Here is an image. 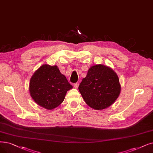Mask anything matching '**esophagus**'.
<instances>
[{
	"label": "esophagus",
	"mask_w": 153,
	"mask_h": 153,
	"mask_svg": "<svg viewBox=\"0 0 153 153\" xmlns=\"http://www.w3.org/2000/svg\"><path fill=\"white\" fill-rule=\"evenodd\" d=\"M74 87L75 88H78V86H79V83H74Z\"/></svg>",
	"instance_id": "34e87169"
}]
</instances>
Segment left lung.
Returning a JSON list of instances; mask_svg holds the SVG:
<instances>
[{"label": "left lung", "mask_w": 153, "mask_h": 153, "mask_svg": "<svg viewBox=\"0 0 153 153\" xmlns=\"http://www.w3.org/2000/svg\"><path fill=\"white\" fill-rule=\"evenodd\" d=\"M78 90L89 107L95 110H103L117 100L121 87L117 75L111 68L97 65L88 69Z\"/></svg>", "instance_id": "1"}]
</instances>
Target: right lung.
I'll list each match as a JSON object with an SVG mask.
<instances>
[{"label":"right lung","mask_w":153,"mask_h":153,"mask_svg":"<svg viewBox=\"0 0 153 153\" xmlns=\"http://www.w3.org/2000/svg\"><path fill=\"white\" fill-rule=\"evenodd\" d=\"M73 88L58 66L42 65L36 70L29 83V92L37 104L48 110L62 103L67 91Z\"/></svg>","instance_id":"right-lung-1"}]
</instances>
